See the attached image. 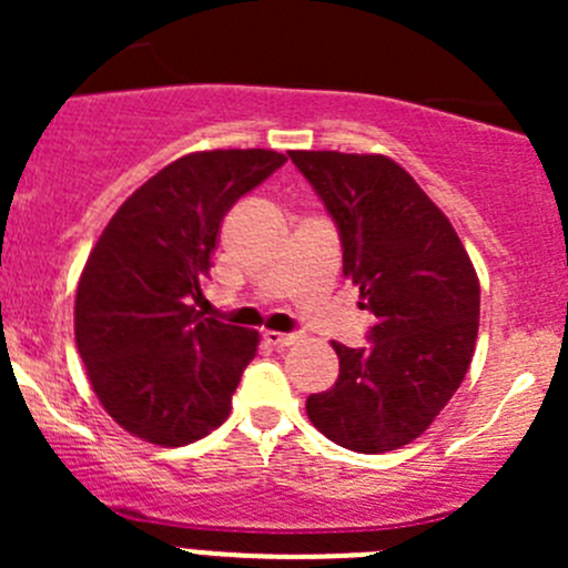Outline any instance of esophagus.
<instances>
[{
    "label": "esophagus",
    "instance_id": "1",
    "mask_svg": "<svg viewBox=\"0 0 568 568\" xmlns=\"http://www.w3.org/2000/svg\"><path fill=\"white\" fill-rule=\"evenodd\" d=\"M266 341L272 343L274 348H288L294 343H300V335L296 332H266Z\"/></svg>",
    "mask_w": 568,
    "mask_h": 568
}]
</instances>
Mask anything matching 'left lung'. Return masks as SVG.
I'll return each mask as SVG.
<instances>
[{
  "label": "left lung",
  "instance_id": "obj_1",
  "mask_svg": "<svg viewBox=\"0 0 568 568\" xmlns=\"http://www.w3.org/2000/svg\"><path fill=\"white\" fill-rule=\"evenodd\" d=\"M288 156L335 222L343 274L376 316L371 346L332 343L341 374L307 398V417L341 448L395 450L420 437L459 390L478 337V277L448 216L393 159Z\"/></svg>",
  "mask_w": 568,
  "mask_h": 568
}]
</instances>
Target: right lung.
<instances>
[{
	"instance_id": "add662e5",
	"label": "right lung",
	"mask_w": 568,
	"mask_h": 568,
	"mask_svg": "<svg viewBox=\"0 0 568 568\" xmlns=\"http://www.w3.org/2000/svg\"><path fill=\"white\" fill-rule=\"evenodd\" d=\"M285 164L277 151L175 159L109 220L77 288V348L118 426L181 448L231 415L257 332L197 311L220 222Z\"/></svg>"
}]
</instances>
